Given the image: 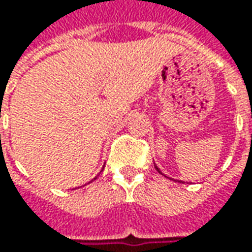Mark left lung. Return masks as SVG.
<instances>
[{
	"instance_id": "left-lung-1",
	"label": "left lung",
	"mask_w": 252,
	"mask_h": 252,
	"mask_svg": "<svg viewBox=\"0 0 252 252\" xmlns=\"http://www.w3.org/2000/svg\"><path fill=\"white\" fill-rule=\"evenodd\" d=\"M154 167H156V169H157V171H158V172H160L161 175H164V174H162V172H161V169L158 168V167H157V165H156V164H154ZM164 177H165V175H164Z\"/></svg>"
}]
</instances>
